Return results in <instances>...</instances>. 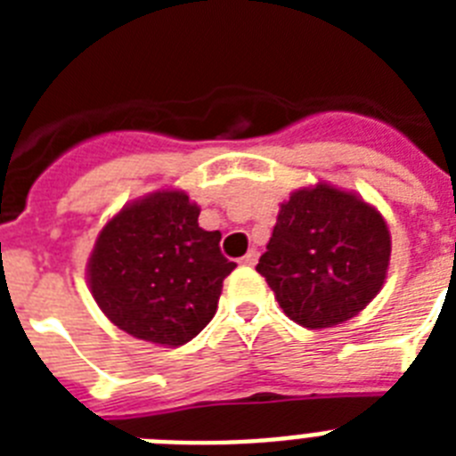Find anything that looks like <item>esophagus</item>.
<instances>
[{"instance_id":"34e87169","label":"esophagus","mask_w":456,"mask_h":456,"mask_svg":"<svg viewBox=\"0 0 456 456\" xmlns=\"http://www.w3.org/2000/svg\"><path fill=\"white\" fill-rule=\"evenodd\" d=\"M240 263H241V265H247V267H253V265L257 263V251H256V248H251V251H248L247 256L241 257Z\"/></svg>"}]
</instances>
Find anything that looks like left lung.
<instances>
[{"label":"left lung","mask_w":456,"mask_h":456,"mask_svg":"<svg viewBox=\"0 0 456 456\" xmlns=\"http://www.w3.org/2000/svg\"><path fill=\"white\" fill-rule=\"evenodd\" d=\"M388 263L390 232L379 209L356 193L317 183L281 203L256 269L289 320L331 329L377 297Z\"/></svg>","instance_id":"obj_1"}]
</instances>
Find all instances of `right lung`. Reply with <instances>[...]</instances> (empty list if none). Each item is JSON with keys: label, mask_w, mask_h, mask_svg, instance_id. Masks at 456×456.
<instances>
[{"label": "right lung", "mask_w": 456, "mask_h": 456, "mask_svg": "<svg viewBox=\"0 0 456 456\" xmlns=\"http://www.w3.org/2000/svg\"><path fill=\"white\" fill-rule=\"evenodd\" d=\"M200 208L178 189L125 205L100 231L88 288L104 315L139 340L180 347L215 317L224 278L237 267L221 232L199 225Z\"/></svg>", "instance_id": "1"}]
</instances>
